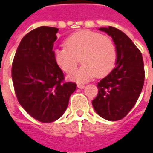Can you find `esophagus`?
<instances>
[{"mask_svg":"<svg viewBox=\"0 0 153 153\" xmlns=\"http://www.w3.org/2000/svg\"><path fill=\"white\" fill-rule=\"evenodd\" d=\"M77 87H78V88H80V89H83V88H85V86H84L83 84H78Z\"/></svg>","mask_w":153,"mask_h":153,"instance_id":"1","label":"esophagus"}]
</instances>
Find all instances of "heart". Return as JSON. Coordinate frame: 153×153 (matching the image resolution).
Returning <instances> with one entry per match:
<instances>
[{
    "instance_id": "1",
    "label": "heart",
    "mask_w": 153,
    "mask_h": 153,
    "mask_svg": "<svg viewBox=\"0 0 153 153\" xmlns=\"http://www.w3.org/2000/svg\"><path fill=\"white\" fill-rule=\"evenodd\" d=\"M66 47L54 51V57L61 70L70 73L80 61L83 65L68 75V79L77 83H84L93 77H103L115 66L117 51L109 37L93 31L77 32L65 40Z\"/></svg>"
}]
</instances>
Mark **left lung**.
I'll return each mask as SVG.
<instances>
[{
  "label": "left lung",
  "mask_w": 153,
  "mask_h": 153,
  "mask_svg": "<svg viewBox=\"0 0 153 153\" xmlns=\"http://www.w3.org/2000/svg\"><path fill=\"white\" fill-rule=\"evenodd\" d=\"M99 30L111 37L117 56L115 68L97 83L98 94L92 103L101 117L115 121L134 106L144 83V65L140 51L125 33L113 27Z\"/></svg>",
  "instance_id": "8db88e82"
}]
</instances>
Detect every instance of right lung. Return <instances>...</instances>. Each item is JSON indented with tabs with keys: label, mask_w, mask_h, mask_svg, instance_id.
I'll list each match as a JSON object with an SVG mask.
<instances>
[{
	"label": "right lung",
	"mask_w": 153,
	"mask_h": 153,
	"mask_svg": "<svg viewBox=\"0 0 153 153\" xmlns=\"http://www.w3.org/2000/svg\"><path fill=\"white\" fill-rule=\"evenodd\" d=\"M58 28L42 26L22 38L12 64V80L19 104L33 118L51 123L66 111L76 83H64L54 57Z\"/></svg>",
	"instance_id": "right-lung-1"
}]
</instances>
